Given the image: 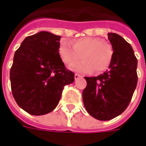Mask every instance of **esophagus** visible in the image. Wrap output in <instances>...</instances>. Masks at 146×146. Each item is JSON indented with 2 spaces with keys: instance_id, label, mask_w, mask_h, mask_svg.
<instances>
[{
  "instance_id": "esophagus-1",
  "label": "esophagus",
  "mask_w": 146,
  "mask_h": 146,
  "mask_svg": "<svg viewBox=\"0 0 146 146\" xmlns=\"http://www.w3.org/2000/svg\"><path fill=\"white\" fill-rule=\"evenodd\" d=\"M74 77H75V80H77L78 78H80V76L79 74H77V73H75V75H74Z\"/></svg>"
}]
</instances>
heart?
I'll return each mask as SVG.
<instances>
[{"label":"heart","mask_w":146,"mask_h":146,"mask_svg":"<svg viewBox=\"0 0 146 146\" xmlns=\"http://www.w3.org/2000/svg\"><path fill=\"white\" fill-rule=\"evenodd\" d=\"M58 51L62 60L70 66L77 63L82 56L84 61L72 69L83 73H92L95 70L97 73L106 70L113 54L112 46L108 42L92 36L76 39L72 45L67 41L62 42Z\"/></svg>","instance_id":"b5f03b06"}]
</instances>
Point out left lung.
Masks as SVG:
<instances>
[{"label":"left lung","mask_w":146,"mask_h":146,"mask_svg":"<svg viewBox=\"0 0 146 146\" xmlns=\"http://www.w3.org/2000/svg\"><path fill=\"white\" fill-rule=\"evenodd\" d=\"M113 54L109 70L98 76L84 77L83 102L88 113L98 120L115 118L128 106L137 83L138 60L133 48L122 36L109 33Z\"/></svg>","instance_id":"obj_1"}]
</instances>
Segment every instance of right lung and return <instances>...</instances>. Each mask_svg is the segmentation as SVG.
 Listing matches in <instances>:
<instances>
[{
  "instance_id": "obj_1",
  "label": "right lung",
  "mask_w": 146,
  "mask_h": 146,
  "mask_svg": "<svg viewBox=\"0 0 146 146\" xmlns=\"http://www.w3.org/2000/svg\"><path fill=\"white\" fill-rule=\"evenodd\" d=\"M60 36L41 31L24 39L10 70L12 95L19 106L34 116L51 113L64 86L74 81L59 55Z\"/></svg>"
}]
</instances>
